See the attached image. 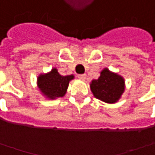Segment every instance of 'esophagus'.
<instances>
[{
    "mask_svg": "<svg viewBox=\"0 0 155 155\" xmlns=\"http://www.w3.org/2000/svg\"><path fill=\"white\" fill-rule=\"evenodd\" d=\"M78 78H79V79H81V80H85V79H86V74H78Z\"/></svg>",
    "mask_w": 155,
    "mask_h": 155,
    "instance_id": "1",
    "label": "esophagus"
}]
</instances>
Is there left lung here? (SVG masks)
Masks as SVG:
<instances>
[{
  "instance_id": "obj_1",
  "label": "left lung",
  "mask_w": 155,
  "mask_h": 155,
  "mask_svg": "<svg viewBox=\"0 0 155 155\" xmlns=\"http://www.w3.org/2000/svg\"><path fill=\"white\" fill-rule=\"evenodd\" d=\"M91 89L95 97L106 103H115L124 91V81L106 68L98 79L92 81Z\"/></svg>"
}]
</instances>
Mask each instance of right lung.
<instances>
[{
    "label": "right lung",
    "instance_id": "right-lung-1",
    "mask_svg": "<svg viewBox=\"0 0 155 155\" xmlns=\"http://www.w3.org/2000/svg\"><path fill=\"white\" fill-rule=\"evenodd\" d=\"M72 79H74V75L62 76L54 68L49 74L38 77V87L49 98L61 97L65 94Z\"/></svg>",
    "mask_w": 155,
    "mask_h": 155
}]
</instances>
